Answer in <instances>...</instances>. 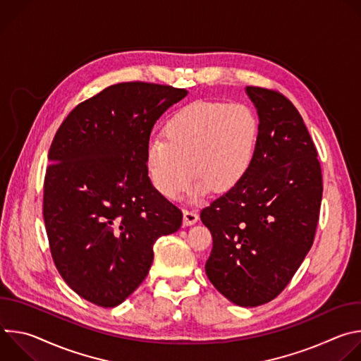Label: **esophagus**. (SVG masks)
Here are the masks:
<instances>
[{
	"label": "esophagus",
	"instance_id": "esophagus-1",
	"mask_svg": "<svg viewBox=\"0 0 361 361\" xmlns=\"http://www.w3.org/2000/svg\"><path fill=\"white\" fill-rule=\"evenodd\" d=\"M198 221V214L195 210H184V224L192 226Z\"/></svg>",
	"mask_w": 361,
	"mask_h": 361
}]
</instances>
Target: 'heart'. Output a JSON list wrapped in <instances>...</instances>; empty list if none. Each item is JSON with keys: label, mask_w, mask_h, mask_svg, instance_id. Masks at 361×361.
Wrapping results in <instances>:
<instances>
[{"label": "heart", "mask_w": 361, "mask_h": 361, "mask_svg": "<svg viewBox=\"0 0 361 361\" xmlns=\"http://www.w3.org/2000/svg\"><path fill=\"white\" fill-rule=\"evenodd\" d=\"M259 131V118L245 104L188 102L166 121V140L148 142L147 167L154 187L167 198H177L195 173L190 192L194 200L212 187L233 188L252 163Z\"/></svg>", "instance_id": "obj_1"}]
</instances>
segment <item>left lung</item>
Listing matches in <instances>:
<instances>
[{"mask_svg":"<svg viewBox=\"0 0 361 361\" xmlns=\"http://www.w3.org/2000/svg\"><path fill=\"white\" fill-rule=\"evenodd\" d=\"M259 114V140L244 178L201 210L213 235L205 273L231 302L276 298L310 251L323 176L316 145L293 106L276 90L247 87Z\"/></svg>","mask_w":361,"mask_h":361,"instance_id":"left-lung-1","label":"left lung"}]
</instances>
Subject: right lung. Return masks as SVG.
<instances>
[{
  "instance_id": "right-lung-1",
  "label": "right lung",
  "mask_w": 361,
  "mask_h": 361,
  "mask_svg": "<svg viewBox=\"0 0 361 361\" xmlns=\"http://www.w3.org/2000/svg\"><path fill=\"white\" fill-rule=\"evenodd\" d=\"M188 94L120 82L80 102L48 151L42 214L64 281L99 307L121 304L147 277L152 245L183 213L152 187L147 147L156 121Z\"/></svg>"
}]
</instances>
